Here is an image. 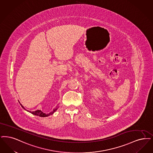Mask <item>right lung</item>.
<instances>
[{"label": "right lung", "instance_id": "obj_1", "mask_svg": "<svg viewBox=\"0 0 153 153\" xmlns=\"http://www.w3.org/2000/svg\"><path fill=\"white\" fill-rule=\"evenodd\" d=\"M21 105V106H22V107L23 108V109H25V108L22 106V104H20ZM57 108H56L55 109H53V110L52 111V112H51V113H49V114H45V113H44L43 112H42V111H41L40 110H37L36 111H28V110H27L28 111H29L30 113H32V114H33V115H35V116H38L40 117H48L50 116V115H52V114H53V113H54V112H55V111L57 110ZM25 110H26V109H25Z\"/></svg>", "mask_w": 153, "mask_h": 153}]
</instances>
